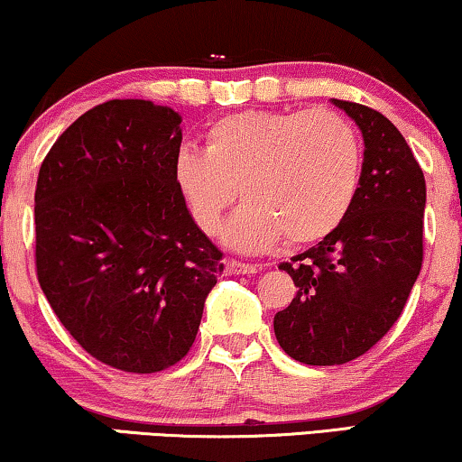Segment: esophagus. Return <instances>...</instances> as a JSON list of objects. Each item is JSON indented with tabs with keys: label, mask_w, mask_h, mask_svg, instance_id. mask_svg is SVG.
Masks as SVG:
<instances>
[{
	"label": "esophagus",
	"mask_w": 462,
	"mask_h": 462,
	"mask_svg": "<svg viewBox=\"0 0 462 462\" xmlns=\"http://www.w3.org/2000/svg\"><path fill=\"white\" fill-rule=\"evenodd\" d=\"M260 266L258 264H245L239 263V260H226L225 263V273L226 275H252V273H258Z\"/></svg>",
	"instance_id": "34e87169"
}]
</instances>
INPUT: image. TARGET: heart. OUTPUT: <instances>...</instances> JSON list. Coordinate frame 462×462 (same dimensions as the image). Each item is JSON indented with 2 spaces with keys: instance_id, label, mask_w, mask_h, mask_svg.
Wrapping results in <instances>:
<instances>
[{
  "instance_id": "obj_1",
  "label": "heart",
  "mask_w": 462,
  "mask_h": 462,
  "mask_svg": "<svg viewBox=\"0 0 462 462\" xmlns=\"http://www.w3.org/2000/svg\"><path fill=\"white\" fill-rule=\"evenodd\" d=\"M363 148L350 120L331 110H245L215 120L206 148L183 145L172 181L204 233L226 206L245 202L223 229L226 245L263 252L287 237L310 245L329 237L356 199Z\"/></svg>"
}]
</instances>
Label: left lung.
Masks as SVG:
<instances>
[{
  "label": "left lung",
  "instance_id": "1",
  "mask_svg": "<svg viewBox=\"0 0 462 462\" xmlns=\"http://www.w3.org/2000/svg\"><path fill=\"white\" fill-rule=\"evenodd\" d=\"M331 104L363 133L358 193L329 237L279 266L298 291L273 320L279 346L317 366L371 350L398 320L423 263L425 177L409 143L377 110Z\"/></svg>",
  "mask_w": 462,
  "mask_h": 462
}]
</instances>
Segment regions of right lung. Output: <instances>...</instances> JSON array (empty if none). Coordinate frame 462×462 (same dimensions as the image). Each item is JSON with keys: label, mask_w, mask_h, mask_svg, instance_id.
<instances>
[{"label": "right lung", "mask_w": 462, "mask_h": 462, "mask_svg": "<svg viewBox=\"0 0 462 462\" xmlns=\"http://www.w3.org/2000/svg\"><path fill=\"white\" fill-rule=\"evenodd\" d=\"M181 120L148 99L99 104L58 137L37 179L39 285L81 347L126 373L189 352L223 273L172 181Z\"/></svg>", "instance_id": "add662e5"}]
</instances>
